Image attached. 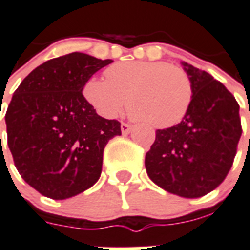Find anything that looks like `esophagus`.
<instances>
[{"instance_id": "esophagus-1", "label": "esophagus", "mask_w": 250, "mask_h": 250, "mask_svg": "<svg viewBox=\"0 0 250 250\" xmlns=\"http://www.w3.org/2000/svg\"><path fill=\"white\" fill-rule=\"evenodd\" d=\"M120 130H122V134H130L131 130H132V125H128V123H122V125H120Z\"/></svg>"}]
</instances>
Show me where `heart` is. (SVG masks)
Wrapping results in <instances>:
<instances>
[{
    "mask_svg": "<svg viewBox=\"0 0 250 250\" xmlns=\"http://www.w3.org/2000/svg\"><path fill=\"white\" fill-rule=\"evenodd\" d=\"M106 79L90 78L86 101L104 118H115L128 99L130 115L155 128H168L191 108L193 86L186 70L167 62L127 61L110 66Z\"/></svg>",
    "mask_w": 250,
    "mask_h": 250,
    "instance_id": "obj_1",
    "label": "heart"
}]
</instances>
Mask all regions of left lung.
Masks as SVG:
<instances>
[{"label": "left lung", "mask_w": 250, "mask_h": 250, "mask_svg": "<svg viewBox=\"0 0 250 250\" xmlns=\"http://www.w3.org/2000/svg\"><path fill=\"white\" fill-rule=\"evenodd\" d=\"M183 66L193 86L191 108L179 125L156 131L146 169L163 189L196 199L225 180L243 128L240 106L223 83L192 64Z\"/></svg>", "instance_id": "8db88e82"}]
</instances>
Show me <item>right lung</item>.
<instances>
[{
    "instance_id": "obj_1",
    "label": "right lung",
    "mask_w": 250,
    "mask_h": 250,
    "mask_svg": "<svg viewBox=\"0 0 250 250\" xmlns=\"http://www.w3.org/2000/svg\"><path fill=\"white\" fill-rule=\"evenodd\" d=\"M111 62L62 55L34 68L14 91L5 114L7 146L22 179L41 195L63 200L99 180L104 147L122 130L118 120L98 115L82 90Z\"/></svg>"
}]
</instances>
